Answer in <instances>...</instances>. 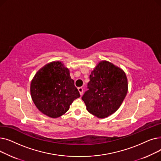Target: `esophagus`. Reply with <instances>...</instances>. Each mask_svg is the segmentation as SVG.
I'll list each match as a JSON object with an SVG mask.
<instances>
[{
    "mask_svg": "<svg viewBox=\"0 0 161 161\" xmlns=\"http://www.w3.org/2000/svg\"><path fill=\"white\" fill-rule=\"evenodd\" d=\"M78 91H79V92H80V95H82V94H83V88L82 87H78Z\"/></svg>",
    "mask_w": 161,
    "mask_h": 161,
    "instance_id": "esophagus-1",
    "label": "esophagus"
}]
</instances>
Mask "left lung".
I'll return each instance as SVG.
<instances>
[{
    "label": "left lung",
    "instance_id": "8db88e82",
    "mask_svg": "<svg viewBox=\"0 0 161 161\" xmlns=\"http://www.w3.org/2000/svg\"><path fill=\"white\" fill-rule=\"evenodd\" d=\"M89 90L82 97L87 111L98 118H105L121 106L128 92V80L121 68L101 61L90 75Z\"/></svg>",
    "mask_w": 161,
    "mask_h": 161
}]
</instances>
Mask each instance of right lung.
Segmentation results:
<instances>
[{"label": "right lung", "mask_w": 161, "mask_h": 161, "mask_svg": "<svg viewBox=\"0 0 161 161\" xmlns=\"http://www.w3.org/2000/svg\"><path fill=\"white\" fill-rule=\"evenodd\" d=\"M30 91L38 110L52 118L64 114L73 101L80 97L69 69L58 61L45 64L36 73Z\"/></svg>", "instance_id": "right-lung-1"}]
</instances>
